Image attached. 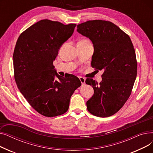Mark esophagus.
<instances>
[{
    "instance_id": "obj_1",
    "label": "esophagus",
    "mask_w": 153,
    "mask_h": 153,
    "mask_svg": "<svg viewBox=\"0 0 153 153\" xmlns=\"http://www.w3.org/2000/svg\"><path fill=\"white\" fill-rule=\"evenodd\" d=\"M79 80H80V81H81V82L82 85H84V84H85V79L84 77H79Z\"/></svg>"
}]
</instances>
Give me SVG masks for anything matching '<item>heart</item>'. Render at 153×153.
Segmentation results:
<instances>
[{"instance_id":"1","label":"heart","mask_w":153,"mask_h":153,"mask_svg":"<svg viewBox=\"0 0 153 153\" xmlns=\"http://www.w3.org/2000/svg\"><path fill=\"white\" fill-rule=\"evenodd\" d=\"M79 43H90V42L87 39H82Z\"/></svg>"}]
</instances>
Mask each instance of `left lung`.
Wrapping results in <instances>:
<instances>
[{"instance_id": "obj_1", "label": "left lung", "mask_w": 153, "mask_h": 153, "mask_svg": "<svg viewBox=\"0 0 153 153\" xmlns=\"http://www.w3.org/2000/svg\"><path fill=\"white\" fill-rule=\"evenodd\" d=\"M77 31L89 38L94 51L91 66L103 70L102 81L92 79L85 83L92 86L94 94L87 101V110L95 116L114 115L129 98L137 75V62L131 40L114 23L89 20L79 24Z\"/></svg>"}]
</instances>
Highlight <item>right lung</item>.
<instances>
[{
  "label": "right lung",
  "mask_w": 153,
  "mask_h": 153,
  "mask_svg": "<svg viewBox=\"0 0 153 153\" xmlns=\"http://www.w3.org/2000/svg\"><path fill=\"white\" fill-rule=\"evenodd\" d=\"M76 26L42 20L24 31L16 43L13 54L16 84L30 105L45 117L66 113L71 97L81 85L74 75L58 74L53 64Z\"/></svg>",
  "instance_id": "add662e5"
}]
</instances>
